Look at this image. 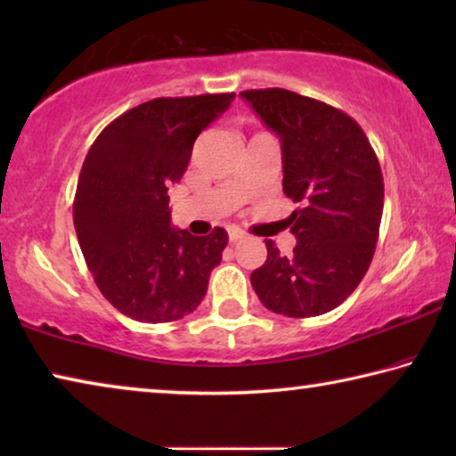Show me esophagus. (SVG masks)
Instances as JSON below:
<instances>
[{"mask_svg": "<svg viewBox=\"0 0 456 456\" xmlns=\"http://www.w3.org/2000/svg\"><path fill=\"white\" fill-rule=\"evenodd\" d=\"M243 237H245V233H243L241 229H229V241H231V243L241 241Z\"/></svg>", "mask_w": 456, "mask_h": 456, "instance_id": "1", "label": "esophagus"}]
</instances>
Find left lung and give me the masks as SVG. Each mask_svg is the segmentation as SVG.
<instances>
[{
    "label": "left lung",
    "instance_id": "8db88e82",
    "mask_svg": "<svg viewBox=\"0 0 456 456\" xmlns=\"http://www.w3.org/2000/svg\"><path fill=\"white\" fill-rule=\"evenodd\" d=\"M245 102L280 136L283 192L297 245L283 257L265 241L251 285L267 310L288 318L331 312L358 288L374 257L384 207L376 152L348 114L283 88L245 90Z\"/></svg>",
    "mask_w": 456,
    "mask_h": 456
}]
</instances>
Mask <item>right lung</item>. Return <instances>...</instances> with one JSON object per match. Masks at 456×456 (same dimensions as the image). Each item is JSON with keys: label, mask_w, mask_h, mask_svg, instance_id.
<instances>
[{"label": "right lung", "mask_w": 456, "mask_h": 456, "mask_svg": "<svg viewBox=\"0 0 456 456\" xmlns=\"http://www.w3.org/2000/svg\"><path fill=\"white\" fill-rule=\"evenodd\" d=\"M235 94L154 98L112 120L84 160L74 197L80 249L102 296L136 322L195 312L221 264L227 231L173 229L168 184L187 171L197 136Z\"/></svg>", "instance_id": "right-lung-1"}]
</instances>
